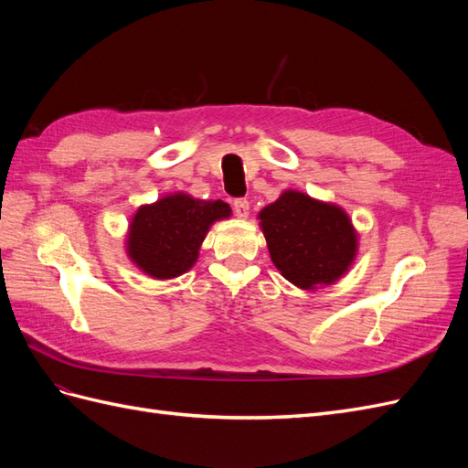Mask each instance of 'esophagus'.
<instances>
[{"label": "esophagus", "instance_id": "esophagus-1", "mask_svg": "<svg viewBox=\"0 0 468 468\" xmlns=\"http://www.w3.org/2000/svg\"><path fill=\"white\" fill-rule=\"evenodd\" d=\"M232 208H234V215L236 217L248 218V215H250V203H248V199H242V197H239V199H234L232 201Z\"/></svg>", "mask_w": 468, "mask_h": 468}]
</instances>
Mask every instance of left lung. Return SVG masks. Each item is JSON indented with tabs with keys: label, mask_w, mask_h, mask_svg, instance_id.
<instances>
[{
	"label": "left lung",
	"mask_w": 468,
	"mask_h": 468,
	"mask_svg": "<svg viewBox=\"0 0 468 468\" xmlns=\"http://www.w3.org/2000/svg\"><path fill=\"white\" fill-rule=\"evenodd\" d=\"M260 218L275 267L296 287L330 285L356 258V230L334 205L287 191L265 207Z\"/></svg>",
	"instance_id": "left-lung-1"
}]
</instances>
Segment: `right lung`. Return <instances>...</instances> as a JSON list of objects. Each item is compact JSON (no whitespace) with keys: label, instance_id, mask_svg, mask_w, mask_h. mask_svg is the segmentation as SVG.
<instances>
[{"label":"right lung","instance_id":"add662e5","mask_svg":"<svg viewBox=\"0 0 468 468\" xmlns=\"http://www.w3.org/2000/svg\"><path fill=\"white\" fill-rule=\"evenodd\" d=\"M230 217L224 201H199L189 195H169L140 207L131 224L129 256L155 279H172L193 267L208 226Z\"/></svg>","mask_w":468,"mask_h":468}]
</instances>
